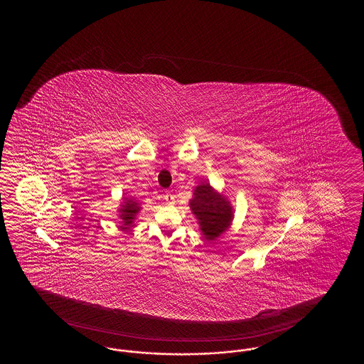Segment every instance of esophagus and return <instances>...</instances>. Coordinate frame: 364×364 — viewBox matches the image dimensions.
<instances>
[{
    "label": "esophagus",
    "instance_id": "34e87169",
    "mask_svg": "<svg viewBox=\"0 0 364 364\" xmlns=\"http://www.w3.org/2000/svg\"><path fill=\"white\" fill-rule=\"evenodd\" d=\"M163 199L166 201L168 204H173V203L176 201V198H174V195H173L171 191H165V193H164Z\"/></svg>",
    "mask_w": 364,
    "mask_h": 364
}]
</instances>
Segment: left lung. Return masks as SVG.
<instances>
[{
  "instance_id": "obj_1",
  "label": "left lung",
  "mask_w": 364,
  "mask_h": 364,
  "mask_svg": "<svg viewBox=\"0 0 364 364\" xmlns=\"http://www.w3.org/2000/svg\"><path fill=\"white\" fill-rule=\"evenodd\" d=\"M188 205L199 221L205 240H216L232 224L234 215L230 201L223 193H217L207 182H201L195 187L193 198Z\"/></svg>"
}]
</instances>
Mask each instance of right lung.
<instances>
[{
    "label": "right lung",
    "instance_id": "obj_1",
    "mask_svg": "<svg viewBox=\"0 0 364 364\" xmlns=\"http://www.w3.org/2000/svg\"><path fill=\"white\" fill-rule=\"evenodd\" d=\"M124 200L121 204V208H119V217L122 220V226H119V228L122 230L132 226V221L135 220V217L141 208L139 203L134 200L132 198H124Z\"/></svg>",
    "mask_w": 364,
    "mask_h": 364
}]
</instances>
